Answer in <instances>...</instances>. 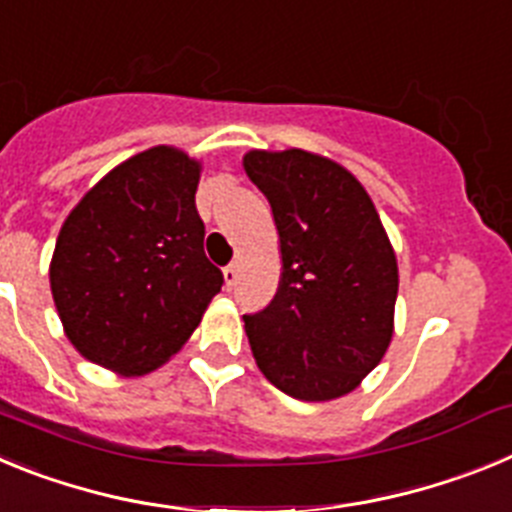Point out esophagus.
Segmentation results:
<instances>
[{"mask_svg":"<svg viewBox=\"0 0 512 512\" xmlns=\"http://www.w3.org/2000/svg\"><path fill=\"white\" fill-rule=\"evenodd\" d=\"M223 277H225V287L233 289L235 282H238V266H235V264L225 266V269H223Z\"/></svg>","mask_w":512,"mask_h":512,"instance_id":"obj_1","label":"esophagus"}]
</instances>
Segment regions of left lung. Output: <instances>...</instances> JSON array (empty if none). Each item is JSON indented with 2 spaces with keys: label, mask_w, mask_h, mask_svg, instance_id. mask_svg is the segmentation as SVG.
Wrapping results in <instances>:
<instances>
[{
  "label": "left lung",
  "mask_w": 512,
  "mask_h": 512,
  "mask_svg": "<svg viewBox=\"0 0 512 512\" xmlns=\"http://www.w3.org/2000/svg\"><path fill=\"white\" fill-rule=\"evenodd\" d=\"M271 205L282 279L261 312L243 315L253 359L277 390L305 402L348 395L392 341L397 259L351 171L289 151L243 156Z\"/></svg>",
  "instance_id": "left-lung-1"
}]
</instances>
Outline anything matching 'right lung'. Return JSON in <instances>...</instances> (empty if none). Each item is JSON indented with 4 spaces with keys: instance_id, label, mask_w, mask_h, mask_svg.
<instances>
[{
    "instance_id": "1",
    "label": "right lung",
    "mask_w": 512,
    "mask_h": 512,
    "mask_svg": "<svg viewBox=\"0 0 512 512\" xmlns=\"http://www.w3.org/2000/svg\"><path fill=\"white\" fill-rule=\"evenodd\" d=\"M200 161L156 146L99 179L66 217L51 292L69 341L94 364L140 377L187 343L223 287L205 256Z\"/></svg>"
}]
</instances>
